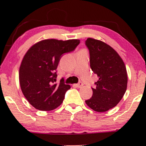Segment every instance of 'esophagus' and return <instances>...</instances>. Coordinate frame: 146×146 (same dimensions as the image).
Returning <instances> with one entry per match:
<instances>
[{"label":"esophagus","instance_id":"1","mask_svg":"<svg viewBox=\"0 0 146 146\" xmlns=\"http://www.w3.org/2000/svg\"><path fill=\"white\" fill-rule=\"evenodd\" d=\"M83 83L81 82H80L78 84H76V87L78 88H82L83 86Z\"/></svg>","mask_w":146,"mask_h":146}]
</instances>
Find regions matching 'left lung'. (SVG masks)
Listing matches in <instances>:
<instances>
[{"label": "left lung", "instance_id": "left-lung-1", "mask_svg": "<svg viewBox=\"0 0 146 146\" xmlns=\"http://www.w3.org/2000/svg\"><path fill=\"white\" fill-rule=\"evenodd\" d=\"M86 45L90 52V63L98 80L90 99L86 104L98 112L115 107L126 91L127 75L123 60L116 51L104 42L88 38Z\"/></svg>", "mask_w": 146, "mask_h": 146}]
</instances>
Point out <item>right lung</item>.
<instances>
[{
    "label": "right lung",
    "instance_id": "obj_1",
    "mask_svg": "<svg viewBox=\"0 0 146 146\" xmlns=\"http://www.w3.org/2000/svg\"><path fill=\"white\" fill-rule=\"evenodd\" d=\"M80 40L46 39L32 46L24 56L19 69L21 90L29 102L42 111L53 110L63 102L70 86L63 80L56 83L55 72L62 55L73 51Z\"/></svg>",
    "mask_w": 146,
    "mask_h": 146
}]
</instances>
